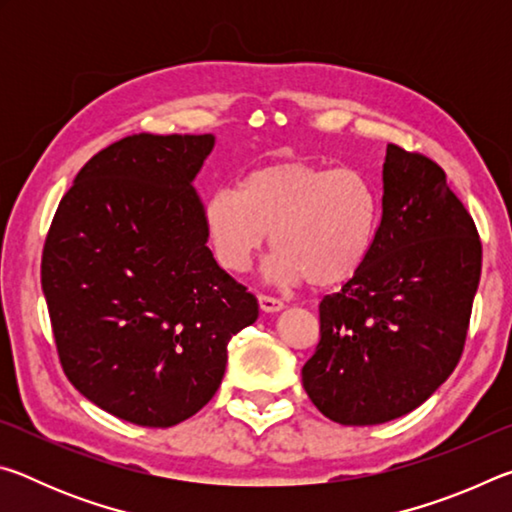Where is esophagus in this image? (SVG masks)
Here are the masks:
<instances>
[{
	"mask_svg": "<svg viewBox=\"0 0 512 512\" xmlns=\"http://www.w3.org/2000/svg\"><path fill=\"white\" fill-rule=\"evenodd\" d=\"M259 309L266 311V314H275V311L284 309V302L271 296H259Z\"/></svg>",
	"mask_w": 512,
	"mask_h": 512,
	"instance_id": "esophagus-1",
	"label": "esophagus"
}]
</instances>
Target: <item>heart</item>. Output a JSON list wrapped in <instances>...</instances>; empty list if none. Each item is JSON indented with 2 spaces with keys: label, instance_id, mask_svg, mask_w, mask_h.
Masks as SVG:
<instances>
[{
  "label": "heart",
  "instance_id": "obj_1",
  "mask_svg": "<svg viewBox=\"0 0 512 512\" xmlns=\"http://www.w3.org/2000/svg\"><path fill=\"white\" fill-rule=\"evenodd\" d=\"M381 219L377 187L357 169L284 160L250 171L235 189H219L203 207L216 259L246 273L273 232L277 255L266 277L277 284L332 289L368 264Z\"/></svg>",
  "mask_w": 512,
  "mask_h": 512
}]
</instances>
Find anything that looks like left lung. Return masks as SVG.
<instances>
[{"mask_svg":"<svg viewBox=\"0 0 512 512\" xmlns=\"http://www.w3.org/2000/svg\"><path fill=\"white\" fill-rule=\"evenodd\" d=\"M381 223L368 264L320 302L302 386L325 418L366 427L418 409L461 359L481 241L445 171L388 144Z\"/></svg>","mask_w":512,"mask_h":512,"instance_id":"8db88e82","label":"left lung"}]
</instances>
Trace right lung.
Returning a JSON list of instances; mask_svg holds the SVG:
<instances>
[{"label":"right lung","instance_id":"add662e5","mask_svg":"<svg viewBox=\"0 0 512 512\" xmlns=\"http://www.w3.org/2000/svg\"><path fill=\"white\" fill-rule=\"evenodd\" d=\"M214 135H131L60 201L42 291L76 391L140 427L192 418L221 386L228 341L259 305L207 248L194 178Z\"/></svg>","mask_w":512,"mask_h":512}]
</instances>
